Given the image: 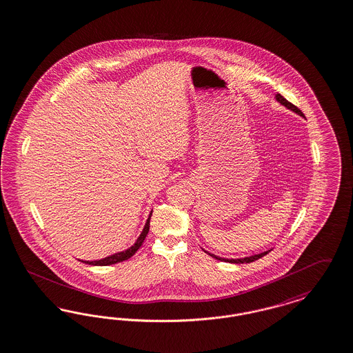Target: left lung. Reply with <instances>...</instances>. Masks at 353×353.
Returning a JSON list of instances; mask_svg holds the SVG:
<instances>
[{
	"instance_id": "8db88e82",
	"label": "left lung",
	"mask_w": 353,
	"mask_h": 353,
	"mask_svg": "<svg viewBox=\"0 0 353 353\" xmlns=\"http://www.w3.org/2000/svg\"><path fill=\"white\" fill-rule=\"evenodd\" d=\"M274 99H276V101H278L281 105L288 108L289 110H292L294 113H296V114H299V116L303 117V113H302L298 108L295 107V105H292V103H289V101H288L283 96H281L279 93L274 94ZM270 250H272V249H270ZM270 250L262 252V253H259V254H253V256H249V257H243V259H223V257L215 256V254H212V253H210V252H205V253H208L211 257H214L216 260L224 261V262H230V263H249V262H253V261L259 260L261 257H263V256L268 254Z\"/></svg>"
}]
</instances>
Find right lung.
Listing matches in <instances>:
<instances>
[{
  "mask_svg": "<svg viewBox=\"0 0 353 353\" xmlns=\"http://www.w3.org/2000/svg\"><path fill=\"white\" fill-rule=\"evenodd\" d=\"M152 215H153V210H152V212L149 214V217H148V220H146V223H145V227H143L142 232L139 233L136 243L130 246V248L125 249L123 252L113 253V254H110V256H108V257H104V259H101V260L79 261H81V262H84V263H88V265H93V266H108V265H113V263H117V262H121V261L130 259V257L137 252L138 249H139V246L142 245L145 237H146L148 233H149V228H150V217H152Z\"/></svg>",
  "mask_w": 353,
  "mask_h": 353,
  "instance_id": "1",
  "label": "right lung"
}]
</instances>
